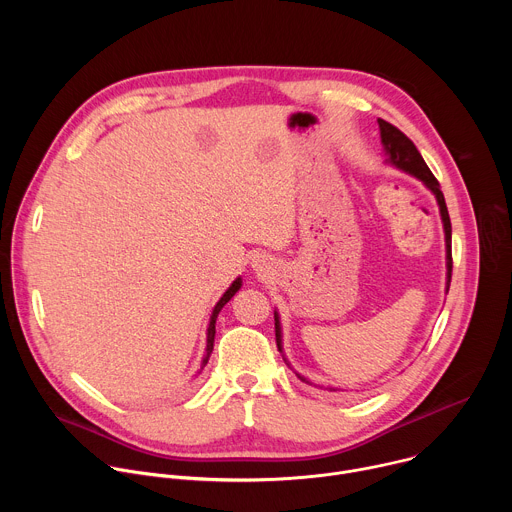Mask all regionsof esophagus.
<instances>
[{"mask_svg":"<svg viewBox=\"0 0 512 512\" xmlns=\"http://www.w3.org/2000/svg\"><path fill=\"white\" fill-rule=\"evenodd\" d=\"M257 265H259V269H261V261H259V263H257V261H255V267H257ZM263 265H265V263H263Z\"/></svg>","mask_w":512,"mask_h":512,"instance_id":"esophagus-1","label":"esophagus"}]
</instances>
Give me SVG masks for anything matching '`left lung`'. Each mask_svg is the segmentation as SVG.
<instances>
[{"mask_svg":"<svg viewBox=\"0 0 512 512\" xmlns=\"http://www.w3.org/2000/svg\"><path fill=\"white\" fill-rule=\"evenodd\" d=\"M379 129H381V143L385 148V154H387V160L389 164H393L395 168L415 176L417 180H421L433 194H435V200L437 204H440V214H442V223H444V233H446V259H448V289H450V279H452V223H450V214H448V206H446V198H444V192L440 190V182L435 180V176L431 174V170L427 168V164L423 162L421 154L417 152L415 143L403 133L399 131L395 125L387 123L385 119H379ZM275 340H277V348L281 350L283 348V342H281V324H279V316L275 312ZM283 352V350H281ZM285 360V358H283ZM285 364L289 367V362L285 360ZM298 375V373H296ZM300 381L304 383H310L306 377L298 375ZM312 385V383H310ZM328 391H338L334 387H326Z\"/></svg>","mask_w":512,"mask_h":512,"instance_id":"1","label":"left lung"}]
</instances>
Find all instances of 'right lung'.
<instances>
[{"mask_svg":"<svg viewBox=\"0 0 512 512\" xmlns=\"http://www.w3.org/2000/svg\"><path fill=\"white\" fill-rule=\"evenodd\" d=\"M241 277H237L233 283H231V287L225 291L223 294V298L216 302V306H214V310H212V316H210V322H208V328H206V354H204V358H202V364H200V371L204 369V364L208 362V358H210V352H212V346H214V334H216V328H214V324H216V318H218V312L223 310V306L237 294V291L241 289Z\"/></svg>","mask_w":512,"mask_h":512,"instance_id":"obj_1","label":"right lung"}]
</instances>
